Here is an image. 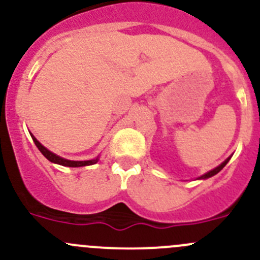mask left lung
Wrapping results in <instances>:
<instances>
[{
  "mask_svg": "<svg viewBox=\"0 0 260 260\" xmlns=\"http://www.w3.org/2000/svg\"><path fill=\"white\" fill-rule=\"evenodd\" d=\"M229 159H230V157H229V158H226V159H225V161H224V162H222V164H221V165H220V166H217V167H216V169L211 170V171H209V172H208V174L203 175V176H201V177H200V179H209V177H211V176H214V175H216V174H217V172H220V171H221V170H222V169H224V167H225V165H226V164H228V162H229Z\"/></svg>",
  "mask_w": 260,
  "mask_h": 260,
  "instance_id": "8db88e82",
  "label": "left lung"
}]
</instances>
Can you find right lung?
<instances>
[{"label":"right lung","instance_id":"right-lung-1","mask_svg":"<svg viewBox=\"0 0 260 260\" xmlns=\"http://www.w3.org/2000/svg\"><path fill=\"white\" fill-rule=\"evenodd\" d=\"M31 137H32V141L35 142V145L39 148V151H40L41 153H43L50 162H54V164L61 165V166H67V167H81V166H89V165H94L98 162V158L90 159V161H70V159H65V158H62V157L56 156L55 153L50 152L49 149L45 148V147L41 145V143L39 142V141L36 140L32 135H31Z\"/></svg>","mask_w":260,"mask_h":260}]
</instances>
